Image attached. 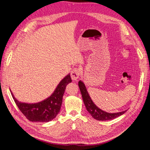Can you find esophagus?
<instances>
[{
  "label": "esophagus",
  "mask_w": 150,
  "mask_h": 150,
  "mask_svg": "<svg viewBox=\"0 0 150 150\" xmlns=\"http://www.w3.org/2000/svg\"><path fill=\"white\" fill-rule=\"evenodd\" d=\"M81 74V69L79 67H74L73 69H72L71 73V76L72 80L74 81H77L79 76Z\"/></svg>",
  "instance_id": "esophagus-1"
}]
</instances>
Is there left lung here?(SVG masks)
Listing matches in <instances>:
<instances>
[{"label":"left lung","mask_w":150,"mask_h":150,"mask_svg":"<svg viewBox=\"0 0 150 150\" xmlns=\"http://www.w3.org/2000/svg\"><path fill=\"white\" fill-rule=\"evenodd\" d=\"M78 86L80 91L82 95L84 103L86 108V110L90 113V115L93 116V118L98 121H108L116 118L122 115H123L126 111H121L116 113H109L101 110V109L98 108L91 99L87 91V89L84 83L80 81L78 83Z\"/></svg>","instance_id":"left-lung-1"}]
</instances>
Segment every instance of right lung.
<instances>
[{"label":"right lung","mask_w":150,"mask_h":150,"mask_svg":"<svg viewBox=\"0 0 150 150\" xmlns=\"http://www.w3.org/2000/svg\"><path fill=\"white\" fill-rule=\"evenodd\" d=\"M71 81L70 74L67 75L58 84L51 96L38 103H21L14 98L12 92L11 94L18 108L27 119L33 122H49L55 118L59 112L66 87Z\"/></svg>","instance_id":"1"}]
</instances>
